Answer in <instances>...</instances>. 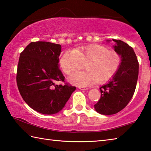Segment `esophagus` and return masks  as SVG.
I'll use <instances>...</instances> for the list:
<instances>
[{
	"label": "esophagus",
	"mask_w": 151,
	"mask_h": 151,
	"mask_svg": "<svg viewBox=\"0 0 151 151\" xmlns=\"http://www.w3.org/2000/svg\"><path fill=\"white\" fill-rule=\"evenodd\" d=\"M78 88L82 90H86L88 89V88H87V87H83V86H82V87H81V86H79Z\"/></svg>",
	"instance_id": "1"
}]
</instances>
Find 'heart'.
<instances>
[{"instance_id": "heart-1", "label": "heart", "mask_w": 151, "mask_h": 151, "mask_svg": "<svg viewBox=\"0 0 151 151\" xmlns=\"http://www.w3.org/2000/svg\"><path fill=\"white\" fill-rule=\"evenodd\" d=\"M83 63L87 70L74 73L69 78L71 83L79 86L109 81L119 69L121 59L117 52L95 45L67 51L60 59L61 67L67 75L81 69Z\"/></svg>"}]
</instances>
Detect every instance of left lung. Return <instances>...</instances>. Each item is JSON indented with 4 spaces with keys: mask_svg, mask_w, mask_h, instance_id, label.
I'll list each match as a JSON object with an SVG mask.
<instances>
[{
    "mask_svg": "<svg viewBox=\"0 0 151 151\" xmlns=\"http://www.w3.org/2000/svg\"><path fill=\"white\" fill-rule=\"evenodd\" d=\"M113 41L122 62L112 79L100 88L101 97L94 108L103 115L117 114L127 105L135 92L139 75V62L133 48L121 40Z\"/></svg>",
    "mask_w": 151,
    "mask_h": 151,
    "instance_id": "1",
    "label": "left lung"
}]
</instances>
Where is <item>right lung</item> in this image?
Instances as JSON below:
<instances>
[{"label":"right lung","mask_w":151,"mask_h":151,"mask_svg":"<svg viewBox=\"0 0 151 151\" xmlns=\"http://www.w3.org/2000/svg\"><path fill=\"white\" fill-rule=\"evenodd\" d=\"M61 46L47 42H33L20 53L16 83L23 100L39 113L54 114L61 110L76 89L65 83L59 67Z\"/></svg>","instance_id":"add662e5"}]
</instances>
